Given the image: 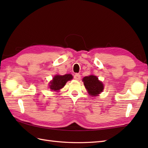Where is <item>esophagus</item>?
Wrapping results in <instances>:
<instances>
[{
    "instance_id": "1",
    "label": "esophagus",
    "mask_w": 148,
    "mask_h": 148,
    "mask_svg": "<svg viewBox=\"0 0 148 148\" xmlns=\"http://www.w3.org/2000/svg\"><path fill=\"white\" fill-rule=\"evenodd\" d=\"M74 79H76L77 81H79L81 79V76L79 74H76L74 75Z\"/></svg>"
}]
</instances>
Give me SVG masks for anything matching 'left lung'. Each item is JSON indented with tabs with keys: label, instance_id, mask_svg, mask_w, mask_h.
<instances>
[{
	"label": "left lung",
	"instance_id": "1",
	"mask_svg": "<svg viewBox=\"0 0 148 148\" xmlns=\"http://www.w3.org/2000/svg\"><path fill=\"white\" fill-rule=\"evenodd\" d=\"M84 85L91 96H98L103 90V84L98 77L94 75L84 77L83 79Z\"/></svg>",
	"mask_w": 148,
	"mask_h": 148
}]
</instances>
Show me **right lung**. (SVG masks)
<instances>
[{
  "instance_id": "1",
  "label": "right lung",
  "mask_w": 148,
  "mask_h": 148,
  "mask_svg": "<svg viewBox=\"0 0 148 148\" xmlns=\"http://www.w3.org/2000/svg\"><path fill=\"white\" fill-rule=\"evenodd\" d=\"M73 77L71 74H65L64 76L61 75H55L53 77V80L49 83V88L54 92L58 91L64 87L68 81L71 80Z\"/></svg>"
}]
</instances>
